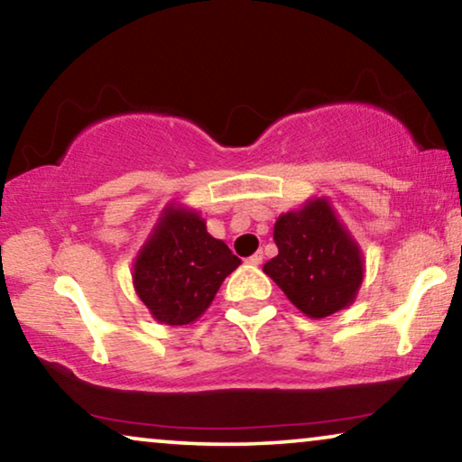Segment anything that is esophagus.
Masks as SVG:
<instances>
[{"label":"esophagus","mask_w":462,"mask_h":462,"mask_svg":"<svg viewBox=\"0 0 462 462\" xmlns=\"http://www.w3.org/2000/svg\"><path fill=\"white\" fill-rule=\"evenodd\" d=\"M262 260H263V254H262V251H257V254L247 257V263H251V266H260Z\"/></svg>","instance_id":"1"}]
</instances>
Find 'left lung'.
<instances>
[{"instance_id":"obj_1","label":"left lung","mask_w":462,"mask_h":462,"mask_svg":"<svg viewBox=\"0 0 462 462\" xmlns=\"http://www.w3.org/2000/svg\"><path fill=\"white\" fill-rule=\"evenodd\" d=\"M279 255L263 273L282 289L295 309L323 319L348 309L364 282V254L328 199H309L274 224Z\"/></svg>"}]
</instances>
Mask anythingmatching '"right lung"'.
<instances>
[{
  "label": "right lung",
  "mask_w": 462,
  "mask_h": 462,
  "mask_svg": "<svg viewBox=\"0 0 462 462\" xmlns=\"http://www.w3.org/2000/svg\"><path fill=\"white\" fill-rule=\"evenodd\" d=\"M238 266L241 260L208 235L199 211L171 202L134 257L133 285L158 323L189 325Z\"/></svg>",
  "instance_id": "right-lung-1"
}]
</instances>
